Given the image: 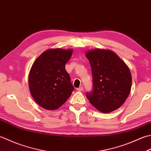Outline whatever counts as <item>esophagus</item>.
Returning <instances> with one entry per match:
<instances>
[{
    "label": "esophagus",
    "mask_w": 151,
    "mask_h": 151,
    "mask_svg": "<svg viewBox=\"0 0 151 151\" xmlns=\"http://www.w3.org/2000/svg\"><path fill=\"white\" fill-rule=\"evenodd\" d=\"M77 90H78V91H82V90H83V87H82V86H81V87L78 88H77Z\"/></svg>",
    "instance_id": "34e87169"
}]
</instances>
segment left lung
I'll return each instance as SVG.
<instances>
[{
  "label": "left lung",
  "mask_w": 151,
  "mask_h": 151,
  "mask_svg": "<svg viewBox=\"0 0 151 151\" xmlns=\"http://www.w3.org/2000/svg\"><path fill=\"white\" fill-rule=\"evenodd\" d=\"M90 63L93 89L86 97L97 110L108 113L119 109L128 97L132 75L126 63L113 52L96 49L86 54Z\"/></svg>",
  "instance_id": "obj_1"
}]
</instances>
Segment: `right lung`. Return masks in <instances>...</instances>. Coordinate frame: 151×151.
<instances>
[{
	"mask_svg": "<svg viewBox=\"0 0 151 151\" xmlns=\"http://www.w3.org/2000/svg\"><path fill=\"white\" fill-rule=\"evenodd\" d=\"M72 53V50H48L32 65L29 75V90L35 101L44 109H58L75 89L65 70Z\"/></svg>",
	"mask_w": 151,
	"mask_h": 151,
	"instance_id": "add662e5",
	"label": "right lung"
}]
</instances>
